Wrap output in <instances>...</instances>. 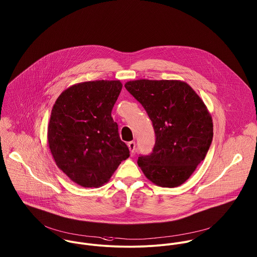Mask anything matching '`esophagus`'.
Listing matches in <instances>:
<instances>
[{
  "label": "esophagus",
  "mask_w": 257,
  "mask_h": 257,
  "mask_svg": "<svg viewBox=\"0 0 257 257\" xmlns=\"http://www.w3.org/2000/svg\"><path fill=\"white\" fill-rule=\"evenodd\" d=\"M135 147H136L135 142L131 141V142H129V143H128V148H129V150H130V152H131V153H133V152L135 151Z\"/></svg>",
  "instance_id": "34e87169"
}]
</instances>
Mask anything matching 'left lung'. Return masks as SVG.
Here are the masks:
<instances>
[{
  "mask_svg": "<svg viewBox=\"0 0 257 257\" xmlns=\"http://www.w3.org/2000/svg\"><path fill=\"white\" fill-rule=\"evenodd\" d=\"M125 88L145 108L156 134L153 152L139 157L138 166L159 187L181 186L212 141V118L203 99L182 80L138 79Z\"/></svg>",
  "mask_w": 257,
  "mask_h": 257,
  "instance_id": "left-lung-1",
  "label": "left lung"
}]
</instances>
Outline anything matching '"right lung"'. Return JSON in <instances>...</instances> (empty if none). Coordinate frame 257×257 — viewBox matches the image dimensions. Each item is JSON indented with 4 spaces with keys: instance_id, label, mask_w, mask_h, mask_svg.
I'll list each match as a JSON object with an SVG mask.
<instances>
[{
    "instance_id": "obj_1",
    "label": "right lung",
    "mask_w": 257,
    "mask_h": 257,
    "mask_svg": "<svg viewBox=\"0 0 257 257\" xmlns=\"http://www.w3.org/2000/svg\"><path fill=\"white\" fill-rule=\"evenodd\" d=\"M122 83L95 80L73 84L53 104L48 142L56 166L75 184L99 188L129 155L111 117Z\"/></svg>"
}]
</instances>
